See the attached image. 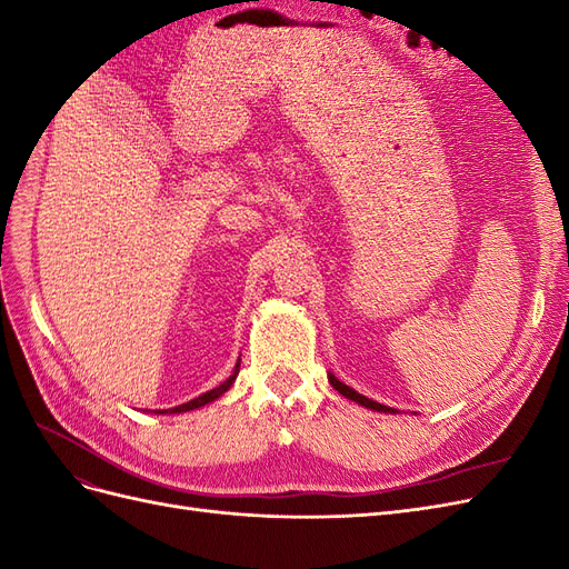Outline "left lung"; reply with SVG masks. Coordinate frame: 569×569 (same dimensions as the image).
<instances>
[{
	"label": "left lung",
	"instance_id": "obj_1",
	"mask_svg": "<svg viewBox=\"0 0 569 569\" xmlns=\"http://www.w3.org/2000/svg\"><path fill=\"white\" fill-rule=\"evenodd\" d=\"M327 380H330V385L343 396V399H351V401H356L358 406H366V408H370V410H377V412H399L396 408H389V406H382V403H377V401H372V399H368V396H363V393H358L356 389H351V387H347L343 382H339L337 377L330 372L327 375Z\"/></svg>",
	"mask_w": 569,
	"mask_h": 569
}]
</instances>
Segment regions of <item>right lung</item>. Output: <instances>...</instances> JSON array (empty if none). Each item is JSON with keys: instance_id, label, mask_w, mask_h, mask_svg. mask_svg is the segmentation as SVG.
I'll return each instance as SVG.
<instances>
[{"instance_id": "1", "label": "right lung", "mask_w": 569, "mask_h": 569, "mask_svg": "<svg viewBox=\"0 0 569 569\" xmlns=\"http://www.w3.org/2000/svg\"><path fill=\"white\" fill-rule=\"evenodd\" d=\"M237 375H239V360H237V366H234V370H232V375L228 377L226 382L222 385H218L216 389H211V391H206V393H201V396H197V399H192V401H187V403H182V406H176V408H168V410H159V416H166V412H189V410H197V408H201V406H206V403H211V401H216V399H220L222 393H226L232 385H234V380H237Z\"/></svg>"}]
</instances>
